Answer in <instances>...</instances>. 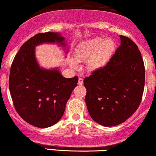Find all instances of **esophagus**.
<instances>
[{
    "instance_id": "esophagus-1",
    "label": "esophagus",
    "mask_w": 156,
    "mask_h": 156,
    "mask_svg": "<svg viewBox=\"0 0 156 156\" xmlns=\"http://www.w3.org/2000/svg\"><path fill=\"white\" fill-rule=\"evenodd\" d=\"M83 78H78V84L80 85V86H81V85H83Z\"/></svg>"
}]
</instances>
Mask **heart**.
Returning <instances> with one entry per match:
<instances>
[{
  "mask_svg": "<svg viewBox=\"0 0 156 156\" xmlns=\"http://www.w3.org/2000/svg\"><path fill=\"white\" fill-rule=\"evenodd\" d=\"M115 50V44L112 39L102 40L100 37L89 39L81 43L77 49L74 59L76 62L86 61V67L88 71L94 72L102 68ZM70 66L76 68V63L70 61Z\"/></svg>",
  "mask_w": 156,
  "mask_h": 156,
  "instance_id": "1",
  "label": "heart"
}]
</instances>
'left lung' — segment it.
<instances>
[{"mask_svg":"<svg viewBox=\"0 0 156 156\" xmlns=\"http://www.w3.org/2000/svg\"><path fill=\"white\" fill-rule=\"evenodd\" d=\"M121 44L105 66L83 80L86 106L104 127L122 123L139 107L145 86V66L137 44L120 36Z\"/></svg>","mask_w":156,"mask_h":156,"instance_id":"obj_1","label":"left lung"}]
</instances>
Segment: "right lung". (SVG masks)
I'll list each match as a JSON object with an SVG mask.
<instances>
[{
  "instance_id": "add662e5",
  "label": "right lung",
  "mask_w": 156,
  "mask_h": 156,
  "mask_svg": "<svg viewBox=\"0 0 156 156\" xmlns=\"http://www.w3.org/2000/svg\"><path fill=\"white\" fill-rule=\"evenodd\" d=\"M63 41L58 33H39L21 47L11 64L9 85L13 106L19 115L34 127L46 128L56 124L78 83L77 76L66 78L58 70L39 68L35 59L36 45H65Z\"/></svg>"
}]
</instances>
